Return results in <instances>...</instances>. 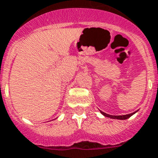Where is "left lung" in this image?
Instances as JSON below:
<instances>
[{
  "label": "left lung",
  "instance_id": "1",
  "mask_svg": "<svg viewBox=\"0 0 158 158\" xmlns=\"http://www.w3.org/2000/svg\"><path fill=\"white\" fill-rule=\"evenodd\" d=\"M101 114L104 115L105 117H108V118H114V119H121V120H124V119H127L128 118L133 115V114H135V113H132V114H127V115H120V116H114V115H109V114H107L105 113H103V112L100 111Z\"/></svg>",
  "mask_w": 158,
  "mask_h": 158
}]
</instances>
